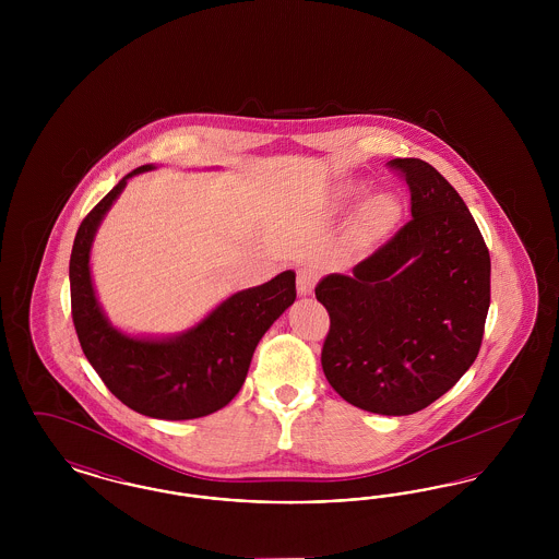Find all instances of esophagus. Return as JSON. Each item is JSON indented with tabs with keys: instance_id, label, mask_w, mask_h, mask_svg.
Returning a JSON list of instances; mask_svg holds the SVG:
<instances>
[{
	"instance_id": "esophagus-1",
	"label": "esophagus",
	"mask_w": 559,
	"mask_h": 559,
	"mask_svg": "<svg viewBox=\"0 0 559 559\" xmlns=\"http://www.w3.org/2000/svg\"><path fill=\"white\" fill-rule=\"evenodd\" d=\"M319 281V274L312 266H304L297 270V293L299 295H310L314 292V285Z\"/></svg>"
}]
</instances>
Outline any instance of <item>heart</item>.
Instances as JSON below:
<instances>
[{"mask_svg":"<svg viewBox=\"0 0 559 559\" xmlns=\"http://www.w3.org/2000/svg\"><path fill=\"white\" fill-rule=\"evenodd\" d=\"M362 194H365L362 185H349L346 188V197L352 201L360 199ZM392 215H394V201L388 194H377L362 205L358 222L365 233H377L392 219Z\"/></svg>","mask_w":559,"mask_h":559,"instance_id":"obj_1","label":"heart"}]
</instances>
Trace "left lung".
Here are the masks:
<instances>
[{
  "instance_id": "left-lung-1",
  "label": "left lung",
  "mask_w": 559,
  "mask_h": 559,
  "mask_svg": "<svg viewBox=\"0 0 559 559\" xmlns=\"http://www.w3.org/2000/svg\"><path fill=\"white\" fill-rule=\"evenodd\" d=\"M411 219L346 274L317 285L331 329L320 362L342 399L377 415H413L474 365L490 306V255L474 215L421 159H394Z\"/></svg>"
}]
</instances>
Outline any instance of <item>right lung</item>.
I'll return each instance as SVG.
<instances>
[{
  "instance_id": "add662e5",
  "label": "right lung",
  "mask_w": 559,
  "mask_h": 559,
  "mask_svg": "<svg viewBox=\"0 0 559 559\" xmlns=\"http://www.w3.org/2000/svg\"><path fill=\"white\" fill-rule=\"evenodd\" d=\"M151 169L155 165L133 169L81 222L69 264L71 310L85 358L117 399L140 415L185 421L212 415L239 394L260 340L295 301V272L230 295L171 337H133L115 329L94 292L92 242L128 180Z\"/></svg>"
}]
</instances>
